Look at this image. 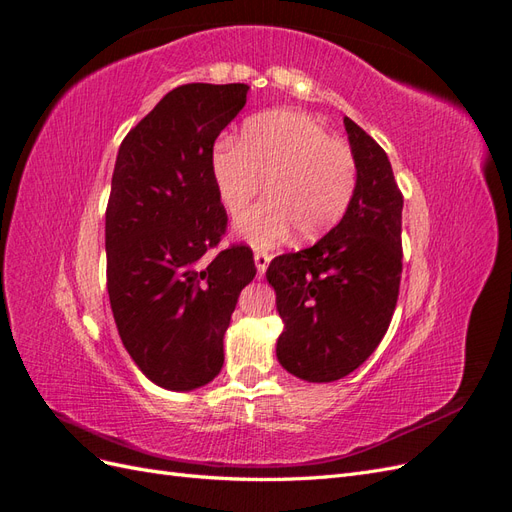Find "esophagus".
<instances>
[{
    "mask_svg": "<svg viewBox=\"0 0 512 512\" xmlns=\"http://www.w3.org/2000/svg\"><path fill=\"white\" fill-rule=\"evenodd\" d=\"M270 259H272V255L266 253V251H257V253H255V266H257V272H259V274H264V272L268 270Z\"/></svg>",
    "mask_w": 512,
    "mask_h": 512,
    "instance_id": "34e87169",
    "label": "esophagus"
}]
</instances>
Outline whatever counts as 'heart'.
<instances>
[{
  "label": "heart",
  "mask_w": 512,
  "mask_h": 512,
  "mask_svg": "<svg viewBox=\"0 0 512 512\" xmlns=\"http://www.w3.org/2000/svg\"><path fill=\"white\" fill-rule=\"evenodd\" d=\"M209 170L220 205L242 214L266 181L268 203L235 222L238 238L257 248L298 229L313 240L344 216L357 188V162L344 140L303 112L274 110L246 121L238 142L220 140Z\"/></svg>",
  "instance_id": "heart-1"
}]
</instances>
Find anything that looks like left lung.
I'll list each match as a JSON object with an SVG mask.
<instances>
[{"instance_id":"1","label":"left lung","mask_w":512,"mask_h":512,"mask_svg":"<svg viewBox=\"0 0 512 512\" xmlns=\"http://www.w3.org/2000/svg\"><path fill=\"white\" fill-rule=\"evenodd\" d=\"M357 188L344 218L313 246L270 261L283 333L277 359L309 383L355 372L385 337L402 274V192L387 153L344 119Z\"/></svg>"}]
</instances>
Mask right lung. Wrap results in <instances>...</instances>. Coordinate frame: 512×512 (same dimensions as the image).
<instances>
[{
  "mask_svg": "<svg viewBox=\"0 0 512 512\" xmlns=\"http://www.w3.org/2000/svg\"><path fill=\"white\" fill-rule=\"evenodd\" d=\"M246 93V84L170 90L116 155L106 209L110 305L129 357L170 391L220 374L231 313L257 272L248 246L205 257L227 229L209 157Z\"/></svg>",
  "mask_w": 512,
  "mask_h": 512,
  "instance_id": "obj_1",
  "label": "right lung"
}]
</instances>
